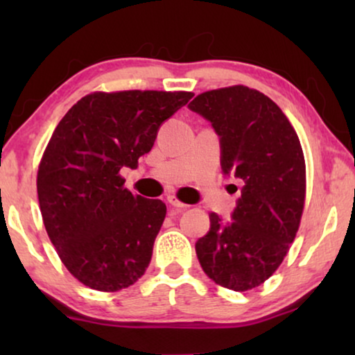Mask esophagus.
<instances>
[{"mask_svg":"<svg viewBox=\"0 0 355 355\" xmlns=\"http://www.w3.org/2000/svg\"><path fill=\"white\" fill-rule=\"evenodd\" d=\"M166 200L169 202V205L176 207L178 210H182V208H186V207H187L186 203H182L181 200H179V198H178L176 196H168V197H166Z\"/></svg>","mask_w":355,"mask_h":355,"instance_id":"obj_1","label":"esophagus"}]
</instances>
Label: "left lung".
Returning <instances> with one entry per match:
<instances>
[{
  "instance_id": "1",
  "label": "left lung",
  "mask_w": 355,
  "mask_h": 355,
  "mask_svg": "<svg viewBox=\"0 0 355 355\" xmlns=\"http://www.w3.org/2000/svg\"><path fill=\"white\" fill-rule=\"evenodd\" d=\"M189 108L220 135L223 173L244 182L232 221L210 215V231L196 244L198 261L216 284L244 293L278 270L299 231L305 203L300 140L279 106L245 85L203 92Z\"/></svg>"
}]
</instances>
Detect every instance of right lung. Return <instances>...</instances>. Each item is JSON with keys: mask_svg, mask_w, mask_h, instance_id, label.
I'll list each match as a JSON object with an SVG mask.
<instances>
[{"mask_svg": "<svg viewBox=\"0 0 355 355\" xmlns=\"http://www.w3.org/2000/svg\"><path fill=\"white\" fill-rule=\"evenodd\" d=\"M192 92H94L56 125L38 164L43 225L69 273L87 288L132 286L152 260L166 205L124 187L164 121Z\"/></svg>", "mask_w": 355, "mask_h": 355, "instance_id": "add662e5", "label": "right lung"}]
</instances>
